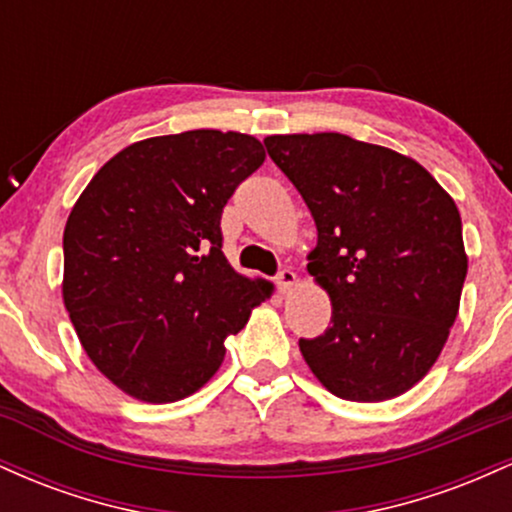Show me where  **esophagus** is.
Wrapping results in <instances>:
<instances>
[{
	"label": "esophagus",
	"instance_id": "esophagus-1",
	"mask_svg": "<svg viewBox=\"0 0 512 512\" xmlns=\"http://www.w3.org/2000/svg\"><path fill=\"white\" fill-rule=\"evenodd\" d=\"M293 284H296V272H291V269H281V272L276 274V286H279L281 293L289 291Z\"/></svg>",
	"mask_w": 512,
	"mask_h": 512
}]
</instances>
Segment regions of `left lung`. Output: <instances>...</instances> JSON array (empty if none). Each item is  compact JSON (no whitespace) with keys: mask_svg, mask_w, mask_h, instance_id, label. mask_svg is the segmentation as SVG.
Instances as JSON below:
<instances>
[{"mask_svg":"<svg viewBox=\"0 0 512 512\" xmlns=\"http://www.w3.org/2000/svg\"><path fill=\"white\" fill-rule=\"evenodd\" d=\"M264 146L313 214L308 272L332 301V327L298 342L305 363L351 402L402 395L436 363L460 310V211L424 166L385 146L337 132Z\"/></svg>","mask_w":512,"mask_h":512,"instance_id":"8db88e82","label":"left lung"}]
</instances>
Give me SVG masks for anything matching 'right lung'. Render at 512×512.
<instances>
[{"label":"right lung","instance_id":"add662e5","mask_svg":"<svg viewBox=\"0 0 512 512\" xmlns=\"http://www.w3.org/2000/svg\"><path fill=\"white\" fill-rule=\"evenodd\" d=\"M264 163L250 134L192 129L110 158L64 226L62 296L81 346L110 383L151 404L202 387L272 293L221 252V214Z\"/></svg>","mask_w":512,"mask_h":512}]
</instances>
